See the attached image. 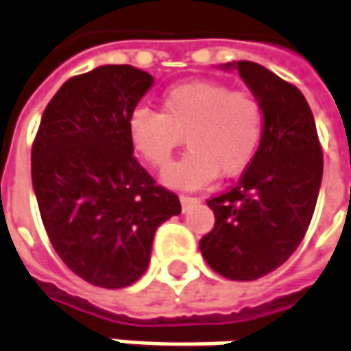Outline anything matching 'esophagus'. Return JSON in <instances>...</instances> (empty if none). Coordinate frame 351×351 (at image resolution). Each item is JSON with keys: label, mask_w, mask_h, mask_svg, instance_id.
Instances as JSON below:
<instances>
[{"label": "esophagus", "mask_w": 351, "mask_h": 351, "mask_svg": "<svg viewBox=\"0 0 351 351\" xmlns=\"http://www.w3.org/2000/svg\"><path fill=\"white\" fill-rule=\"evenodd\" d=\"M200 202V198H196V196H189V195H182L180 196V206H182V210L186 213L191 206H195Z\"/></svg>", "instance_id": "esophagus-1"}]
</instances>
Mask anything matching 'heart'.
Returning <instances> with one entry per match:
<instances>
[{
  "mask_svg": "<svg viewBox=\"0 0 351 351\" xmlns=\"http://www.w3.org/2000/svg\"><path fill=\"white\" fill-rule=\"evenodd\" d=\"M134 151L167 169L186 136L191 151L165 175L176 189H200L218 176H237L256 158L264 136V107L250 91L215 81H191L162 95L160 111L138 107L129 117Z\"/></svg>",
  "mask_w": 351,
  "mask_h": 351,
  "instance_id": "b5f03b06",
  "label": "heart"
}]
</instances>
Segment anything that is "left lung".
<instances>
[{"mask_svg": "<svg viewBox=\"0 0 351 351\" xmlns=\"http://www.w3.org/2000/svg\"><path fill=\"white\" fill-rule=\"evenodd\" d=\"M232 67L264 107V136L237 184L206 200L215 228L200 238V252L220 276L248 282L298 248L314 217L324 156L314 114L296 85L252 61Z\"/></svg>", "mask_w": 351, "mask_h": 351, "instance_id": "left-lung-1", "label": "left lung"}]
</instances>
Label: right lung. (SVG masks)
<instances>
[{
    "label": "right lung",
    "mask_w": 351,
    "mask_h": 351,
    "mask_svg": "<svg viewBox=\"0 0 351 351\" xmlns=\"http://www.w3.org/2000/svg\"><path fill=\"white\" fill-rule=\"evenodd\" d=\"M153 77L131 65L75 75L45 107L32 180L55 252L79 278L125 288L149 266L156 228L180 213L133 155L129 117Z\"/></svg>",
    "instance_id": "add662e5"
}]
</instances>
